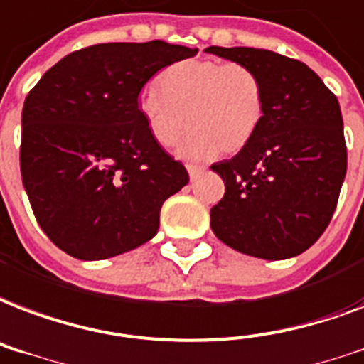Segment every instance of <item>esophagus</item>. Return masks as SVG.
<instances>
[{
	"mask_svg": "<svg viewBox=\"0 0 364 364\" xmlns=\"http://www.w3.org/2000/svg\"><path fill=\"white\" fill-rule=\"evenodd\" d=\"M204 170H206V168H202V166H193V164H188L187 171H188V177H191V181H194V179L200 176V173H204Z\"/></svg>",
	"mask_w": 364,
	"mask_h": 364,
	"instance_id": "34e87169",
	"label": "esophagus"
}]
</instances>
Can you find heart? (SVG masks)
Instances as JSON below:
<instances>
[{
	"label": "heart",
	"instance_id": "obj_1",
	"mask_svg": "<svg viewBox=\"0 0 364 364\" xmlns=\"http://www.w3.org/2000/svg\"><path fill=\"white\" fill-rule=\"evenodd\" d=\"M137 101L139 116L160 146H171L191 127L179 154L210 160L219 151H242L265 116L259 74L242 63L188 59L168 66Z\"/></svg>",
	"mask_w": 364,
	"mask_h": 364
}]
</instances>
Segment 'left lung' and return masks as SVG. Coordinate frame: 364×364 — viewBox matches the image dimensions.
I'll list each match as a JSON object with an SVG mask.
<instances>
[{
  "mask_svg": "<svg viewBox=\"0 0 364 364\" xmlns=\"http://www.w3.org/2000/svg\"><path fill=\"white\" fill-rule=\"evenodd\" d=\"M206 53L254 68L265 87L256 137L212 166L225 183L210 212L212 231L248 256H298L328 227L348 170L340 102L309 66L279 53L215 46Z\"/></svg>",
  "mask_w": 364,
  "mask_h": 364,
  "instance_id": "8db88e82",
  "label": "left lung"
}]
</instances>
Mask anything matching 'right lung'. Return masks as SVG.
I'll return each mask as SVG.
<instances>
[{
    "mask_svg": "<svg viewBox=\"0 0 364 364\" xmlns=\"http://www.w3.org/2000/svg\"><path fill=\"white\" fill-rule=\"evenodd\" d=\"M198 49L154 40L97 43L60 59L22 108L21 176L38 223L68 256L93 262L151 240L160 208L188 183L137 99L164 66Z\"/></svg>",
    "mask_w": 364,
    "mask_h": 364,
    "instance_id": "right-lung-1",
    "label": "right lung"
}]
</instances>
